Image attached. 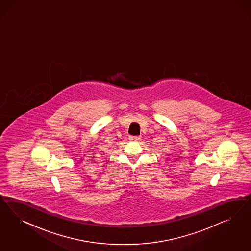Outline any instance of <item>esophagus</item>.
Instances as JSON below:
<instances>
[{
	"label": "esophagus",
	"mask_w": 251,
	"mask_h": 251,
	"mask_svg": "<svg viewBox=\"0 0 251 251\" xmlns=\"http://www.w3.org/2000/svg\"><path fill=\"white\" fill-rule=\"evenodd\" d=\"M129 140L130 141H140L141 136H129Z\"/></svg>",
	"instance_id": "34e87169"
}]
</instances>
